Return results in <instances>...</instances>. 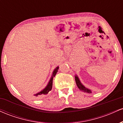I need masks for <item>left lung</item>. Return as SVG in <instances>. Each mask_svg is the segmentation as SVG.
Instances as JSON below:
<instances>
[{"mask_svg":"<svg viewBox=\"0 0 123 123\" xmlns=\"http://www.w3.org/2000/svg\"><path fill=\"white\" fill-rule=\"evenodd\" d=\"M74 78H75V81H76V84H77V87H78V88L80 89V90H81V91H83V92H84L91 93V91H90V90H88V89H87V88H86V87H84V86H83L82 84H81V82H80V81L78 77H77V76H75Z\"/></svg>","mask_w":123,"mask_h":123,"instance_id":"8db88e82","label":"left lung"}]
</instances>
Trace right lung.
<instances>
[{
	"label": "right lung",
	"mask_w": 123,
	"mask_h": 123,
	"mask_svg": "<svg viewBox=\"0 0 123 123\" xmlns=\"http://www.w3.org/2000/svg\"><path fill=\"white\" fill-rule=\"evenodd\" d=\"M58 69H59V67H57L55 69V70H54V72H53V76H52L51 78V79L50 80V81H49L48 85L46 86V88L44 89L43 90H42V91H40V92L37 93V94H35V97H36V98H40V97H42V96L47 94L48 93H49L51 91V90L52 87H53V77H55V76L56 75V74H57Z\"/></svg>",
	"instance_id": "right-lung-1"
}]
</instances>
